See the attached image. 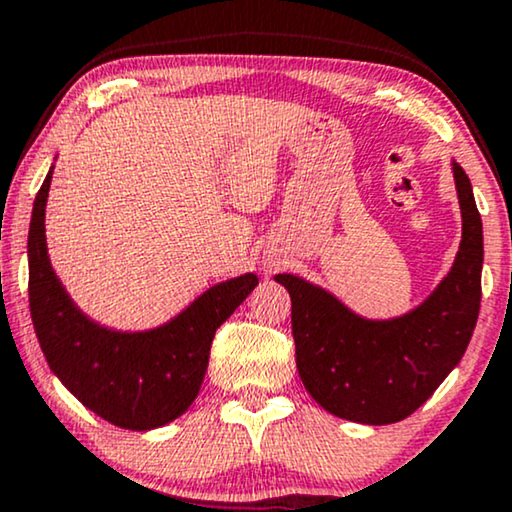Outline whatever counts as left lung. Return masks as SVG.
Segmentation results:
<instances>
[{"instance_id":"8db88e82","label":"left lung","mask_w":512,"mask_h":512,"mask_svg":"<svg viewBox=\"0 0 512 512\" xmlns=\"http://www.w3.org/2000/svg\"><path fill=\"white\" fill-rule=\"evenodd\" d=\"M463 234L456 260L417 309L370 320L292 274L274 276L292 299L297 370L311 398L339 419L384 426L410 417L459 365L482 297V220L473 187L452 161Z\"/></svg>"}]
</instances>
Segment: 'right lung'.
<instances>
[{
	"label": "right lung",
	"mask_w": 512,
	"mask_h": 512,
	"mask_svg": "<svg viewBox=\"0 0 512 512\" xmlns=\"http://www.w3.org/2000/svg\"><path fill=\"white\" fill-rule=\"evenodd\" d=\"M53 168L37 192L27 234L30 313L51 372L109 424L152 431L189 410L208 370L215 330L255 290V274L217 283L168 323L121 332L79 311L51 267L44 215Z\"/></svg>",
	"instance_id": "obj_1"
}]
</instances>
